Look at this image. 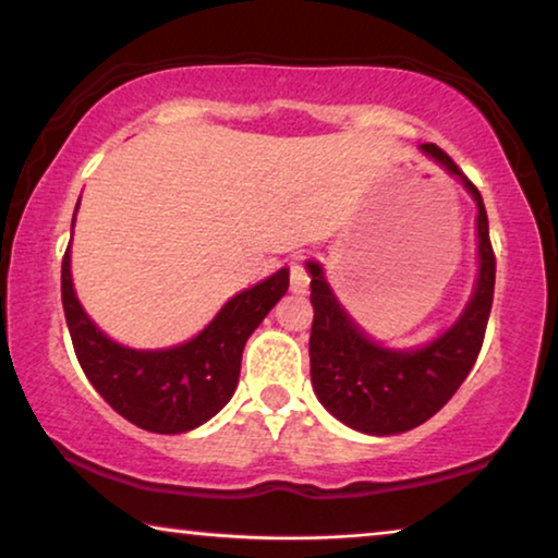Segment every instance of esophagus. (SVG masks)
Returning <instances> with one entry per match:
<instances>
[{"instance_id":"esophagus-1","label":"esophagus","mask_w":558,"mask_h":558,"mask_svg":"<svg viewBox=\"0 0 558 558\" xmlns=\"http://www.w3.org/2000/svg\"><path fill=\"white\" fill-rule=\"evenodd\" d=\"M308 282L311 276L308 270H305L303 260L301 257H293V260H290V290H293V293H305V290H308Z\"/></svg>"}]
</instances>
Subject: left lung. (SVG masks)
Wrapping results in <instances>:
<instances>
[{
    "label": "left lung",
    "instance_id": "1",
    "mask_svg": "<svg viewBox=\"0 0 558 558\" xmlns=\"http://www.w3.org/2000/svg\"><path fill=\"white\" fill-rule=\"evenodd\" d=\"M422 151L442 163L450 174L460 177L477 204L481 272L468 308L452 328L422 349H384L347 316L328 288L320 265L308 263L313 389L336 420L366 435L407 433L450 402L481 354L493 305L496 255H493L488 215L481 192L442 148L422 144Z\"/></svg>",
    "mask_w": 558,
    "mask_h": 558
}]
</instances>
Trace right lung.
<instances>
[{
  "mask_svg": "<svg viewBox=\"0 0 558 558\" xmlns=\"http://www.w3.org/2000/svg\"><path fill=\"white\" fill-rule=\"evenodd\" d=\"M286 290L288 270L282 268L230 298L192 341L136 351L108 339L88 318L70 278V247L62 257V308L85 376L121 417L159 435L199 427L230 402L240 379L242 349Z\"/></svg>",
  "mask_w": 558,
  "mask_h": 558,
  "instance_id": "right-lung-1",
  "label": "right lung"
}]
</instances>
